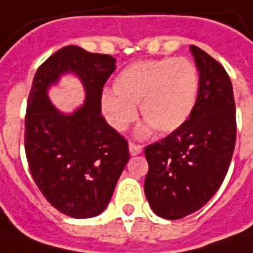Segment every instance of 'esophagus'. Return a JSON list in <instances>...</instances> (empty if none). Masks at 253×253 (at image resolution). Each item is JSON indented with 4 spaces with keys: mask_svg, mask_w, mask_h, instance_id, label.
Here are the masks:
<instances>
[{
    "mask_svg": "<svg viewBox=\"0 0 253 253\" xmlns=\"http://www.w3.org/2000/svg\"><path fill=\"white\" fill-rule=\"evenodd\" d=\"M128 151L131 155H138V154L143 151V145H140V144H134V143H130L128 144Z\"/></svg>",
    "mask_w": 253,
    "mask_h": 253,
    "instance_id": "esophagus-1",
    "label": "esophagus"
}]
</instances>
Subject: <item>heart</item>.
<instances>
[{
  "label": "heart",
  "instance_id": "obj_1",
  "mask_svg": "<svg viewBox=\"0 0 253 253\" xmlns=\"http://www.w3.org/2000/svg\"><path fill=\"white\" fill-rule=\"evenodd\" d=\"M113 91L103 93L102 109L115 130H126L140 105L147 123L138 133L145 135L157 128L160 134H169L183 126L195 109L199 74L193 63L183 57L138 61L116 77Z\"/></svg>",
  "mask_w": 253,
  "mask_h": 253
}]
</instances>
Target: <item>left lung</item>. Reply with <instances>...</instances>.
<instances>
[{
	"mask_svg": "<svg viewBox=\"0 0 253 253\" xmlns=\"http://www.w3.org/2000/svg\"><path fill=\"white\" fill-rule=\"evenodd\" d=\"M199 70L196 105L186 123L144 153L148 173L144 192L154 213L178 220L215 195L230 168L237 138L232 84L224 67L190 46Z\"/></svg>",
	"mask_w": 253,
	"mask_h": 253,
	"instance_id": "1",
	"label": "left lung"
}]
</instances>
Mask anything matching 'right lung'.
Returning <instances> with one entry per match:
<instances>
[{
    "label": "right lung",
    "instance_id": "right-lung-1",
    "mask_svg": "<svg viewBox=\"0 0 253 253\" xmlns=\"http://www.w3.org/2000/svg\"><path fill=\"white\" fill-rule=\"evenodd\" d=\"M109 54L66 46L38 68L25 116V153L32 178L50 205L74 218H89L109 205L130 158L128 144L100 113L103 85L116 70ZM63 74L80 78L85 102L63 114L47 91Z\"/></svg>",
    "mask_w": 253,
    "mask_h": 253
}]
</instances>
